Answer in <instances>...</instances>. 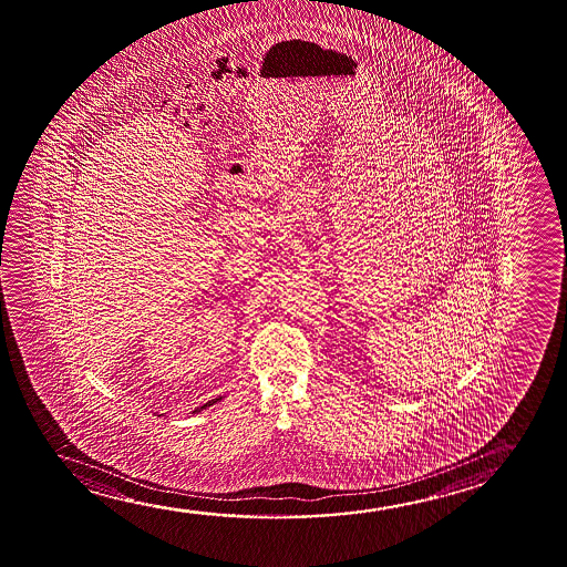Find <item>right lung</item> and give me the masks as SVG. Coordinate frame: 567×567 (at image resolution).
<instances>
[{
  "label": "right lung",
  "mask_w": 567,
  "mask_h": 567,
  "mask_svg": "<svg viewBox=\"0 0 567 567\" xmlns=\"http://www.w3.org/2000/svg\"><path fill=\"white\" fill-rule=\"evenodd\" d=\"M219 400H224V396H217V399L209 400V402H206V404H204V406L196 408V410H194V412H192V414H198V412H202V410H206V408L214 406V404H217V402H219Z\"/></svg>",
  "instance_id": "obj_1"
}]
</instances>
